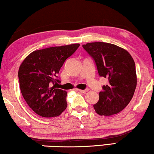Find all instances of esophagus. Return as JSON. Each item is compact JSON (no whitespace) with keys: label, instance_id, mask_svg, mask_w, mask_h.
Listing matches in <instances>:
<instances>
[{"label":"esophagus","instance_id":"esophagus-1","mask_svg":"<svg viewBox=\"0 0 154 154\" xmlns=\"http://www.w3.org/2000/svg\"><path fill=\"white\" fill-rule=\"evenodd\" d=\"M88 89H85V90H78V91H79V92L81 93H86L88 92Z\"/></svg>","mask_w":154,"mask_h":154}]
</instances>
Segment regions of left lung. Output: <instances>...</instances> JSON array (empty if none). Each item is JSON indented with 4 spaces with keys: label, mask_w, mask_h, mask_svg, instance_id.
<instances>
[{
    "label": "left lung",
    "mask_w": 154,
    "mask_h": 154,
    "mask_svg": "<svg viewBox=\"0 0 154 154\" xmlns=\"http://www.w3.org/2000/svg\"><path fill=\"white\" fill-rule=\"evenodd\" d=\"M92 57L99 76L108 79L94 108L99 115L121 112L132 99L137 85L135 64L128 51L112 44L92 42L82 45Z\"/></svg>",
    "instance_id": "left-lung-1"
}]
</instances>
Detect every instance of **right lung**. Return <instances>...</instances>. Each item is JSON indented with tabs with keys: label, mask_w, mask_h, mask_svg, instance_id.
Segmentation results:
<instances>
[{
	"label": "right lung",
	"mask_w": 154,
	"mask_h": 154,
	"mask_svg": "<svg viewBox=\"0 0 154 154\" xmlns=\"http://www.w3.org/2000/svg\"><path fill=\"white\" fill-rule=\"evenodd\" d=\"M79 44L35 51L20 66L18 76L23 97L35 113L43 117H57L65 110L66 92L55 88L64 62Z\"/></svg>",
	"instance_id": "add662e5"
}]
</instances>
